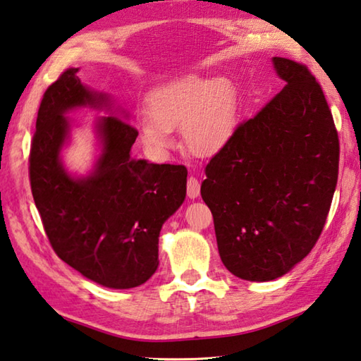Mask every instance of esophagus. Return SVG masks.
<instances>
[{
  "label": "esophagus",
  "instance_id": "obj_1",
  "mask_svg": "<svg viewBox=\"0 0 361 361\" xmlns=\"http://www.w3.org/2000/svg\"><path fill=\"white\" fill-rule=\"evenodd\" d=\"M201 193V183L196 178H188L187 180V196L190 200H196Z\"/></svg>",
  "mask_w": 361,
  "mask_h": 361
}]
</instances>
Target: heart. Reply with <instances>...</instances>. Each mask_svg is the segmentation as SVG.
Segmentation results:
<instances>
[{
  "mask_svg": "<svg viewBox=\"0 0 361 361\" xmlns=\"http://www.w3.org/2000/svg\"><path fill=\"white\" fill-rule=\"evenodd\" d=\"M146 114L140 122V135L152 152L171 149V130L180 126L187 151L210 159L234 138L240 116L239 91L228 75L207 78L187 73L154 87L146 100Z\"/></svg>",
  "mask_w": 361,
  "mask_h": 361,
  "instance_id": "1",
  "label": "heart"
}]
</instances>
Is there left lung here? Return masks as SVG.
<instances>
[{
  "label": "left lung",
  "mask_w": 361,
  "mask_h": 361,
  "mask_svg": "<svg viewBox=\"0 0 361 361\" xmlns=\"http://www.w3.org/2000/svg\"><path fill=\"white\" fill-rule=\"evenodd\" d=\"M271 64L286 86L237 127L201 183L221 262L247 281L276 280L310 253L338 182V133L321 86L294 61Z\"/></svg>",
  "instance_id": "1"
}]
</instances>
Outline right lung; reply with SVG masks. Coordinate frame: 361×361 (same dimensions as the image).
I'll use <instances>...</instances> for the list:
<instances>
[{
	"mask_svg": "<svg viewBox=\"0 0 361 361\" xmlns=\"http://www.w3.org/2000/svg\"><path fill=\"white\" fill-rule=\"evenodd\" d=\"M66 71L40 102L30 155L32 198L53 250L87 280L110 289L146 283L159 267L163 223L187 195V168L133 159L138 132L110 94L91 90ZM80 107L109 113L94 133L98 155L90 172L63 165L71 137L66 113Z\"/></svg>",
	"mask_w": 361,
	"mask_h": 361,
	"instance_id": "right-lung-1",
	"label": "right lung"
}]
</instances>
